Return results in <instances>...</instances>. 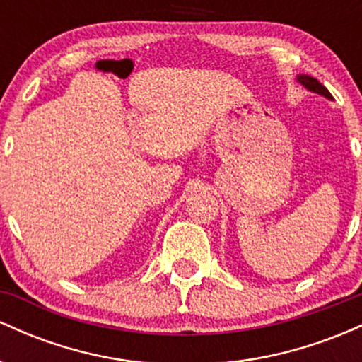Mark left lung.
<instances>
[{"label":"left lung","mask_w":362,"mask_h":362,"mask_svg":"<svg viewBox=\"0 0 362 362\" xmlns=\"http://www.w3.org/2000/svg\"><path fill=\"white\" fill-rule=\"evenodd\" d=\"M298 81H300L306 90L313 91V93H318V95H322V97H327L328 100H332L330 91H328L325 86H323L322 83L317 80V78H311V76H308V74H300V76H298Z\"/></svg>","instance_id":"left-lung-1"}]
</instances>
